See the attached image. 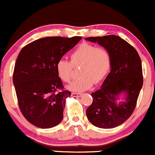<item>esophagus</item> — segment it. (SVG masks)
<instances>
[{
    "instance_id": "esophagus-1",
    "label": "esophagus",
    "mask_w": 155,
    "mask_h": 155,
    "mask_svg": "<svg viewBox=\"0 0 155 155\" xmlns=\"http://www.w3.org/2000/svg\"><path fill=\"white\" fill-rule=\"evenodd\" d=\"M82 95V94L81 93H76V92H72L71 93V96L72 97H81Z\"/></svg>"
}]
</instances>
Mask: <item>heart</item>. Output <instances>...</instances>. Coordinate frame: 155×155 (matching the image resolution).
Masks as SVG:
<instances>
[{"label":"heart","instance_id":"heart-1","mask_svg":"<svg viewBox=\"0 0 155 155\" xmlns=\"http://www.w3.org/2000/svg\"><path fill=\"white\" fill-rule=\"evenodd\" d=\"M81 65L80 77L74 80L68 89L73 92H84L98 84L109 72L111 56L109 51L103 47L83 43L70 54V61L60 59L56 64L57 74L65 83L70 82L73 75V66Z\"/></svg>","mask_w":155,"mask_h":155}]
</instances>
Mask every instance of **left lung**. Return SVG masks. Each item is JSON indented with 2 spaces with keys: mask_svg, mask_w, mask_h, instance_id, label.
<instances>
[{
  "mask_svg": "<svg viewBox=\"0 0 155 155\" xmlns=\"http://www.w3.org/2000/svg\"><path fill=\"white\" fill-rule=\"evenodd\" d=\"M109 51L110 71L101 88L92 92V104L87 108L89 121L100 128H113L122 125L133 113L143 84V69L137 50L115 35L86 38ZM124 99L118 102L120 95Z\"/></svg>",
  "mask_w": 155,
  "mask_h": 155,
  "instance_id": "left-lung-1",
  "label": "left lung"
}]
</instances>
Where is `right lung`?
<instances>
[{
    "label": "right lung",
    "instance_id": "right-lung-1",
    "mask_svg": "<svg viewBox=\"0 0 155 155\" xmlns=\"http://www.w3.org/2000/svg\"><path fill=\"white\" fill-rule=\"evenodd\" d=\"M81 36L37 39L21 49L15 62L13 84L21 112L32 125L51 128L61 122L69 91L63 89L56 64Z\"/></svg>",
    "mask_w": 155,
    "mask_h": 155
}]
</instances>
